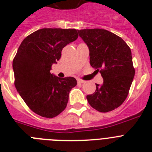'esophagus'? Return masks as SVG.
<instances>
[{
    "mask_svg": "<svg viewBox=\"0 0 152 152\" xmlns=\"http://www.w3.org/2000/svg\"><path fill=\"white\" fill-rule=\"evenodd\" d=\"M77 83H78V84H83V83H85V81L81 80V79H78Z\"/></svg>",
    "mask_w": 152,
    "mask_h": 152,
    "instance_id": "esophagus-1",
    "label": "esophagus"
}]
</instances>
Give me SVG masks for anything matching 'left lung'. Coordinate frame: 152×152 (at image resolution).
I'll return each instance as SVG.
<instances>
[{"label":"left lung","mask_w":152,"mask_h":152,"mask_svg":"<svg viewBox=\"0 0 152 152\" xmlns=\"http://www.w3.org/2000/svg\"><path fill=\"white\" fill-rule=\"evenodd\" d=\"M88 46L90 64L101 73L102 85L87 95L89 104L100 113L112 111L127 98L135 75L130 47L120 37L104 29L77 30Z\"/></svg>","instance_id":"left-lung-1"}]
</instances>
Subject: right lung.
<instances>
[{"label":"right lung","instance_id":"obj_1","mask_svg":"<svg viewBox=\"0 0 152 152\" xmlns=\"http://www.w3.org/2000/svg\"><path fill=\"white\" fill-rule=\"evenodd\" d=\"M78 36L76 29L42 28L27 37L18 47L12 61L15 88L39 115L54 118L66 108L76 79H61L50 70L61 58L63 48Z\"/></svg>","mask_w":152,"mask_h":152}]
</instances>
